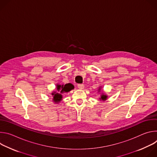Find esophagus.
<instances>
[{
	"mask_svg": "<svg viewBox=\"0 0 157 157\" xmlns=\"http://www.w3.org/2000/svg\"><path fill=\"white\" fill-rule=\"evenodd\" d=\"M78 87L79 89H84V86L82 84H78Z\"/></svg>",
	"mask_w": 157,
	"mask_h": 157,
	"instance_id": "34e87169",
	"label": "esophagus"
}]
</instances>
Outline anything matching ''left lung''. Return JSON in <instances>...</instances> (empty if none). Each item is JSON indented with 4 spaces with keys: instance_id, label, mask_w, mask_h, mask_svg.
<instances>
[{
    "instance_id": "obj_1",
    "label": "left lung",
    "mask_w": 157,
    "mask_h": 157,
    "mask_svg": "<svg viewBox=\"0 0 157 157\" xmlns=\"http://www.w3.org/2000/svg\"><path fill=\"white\" fill-rule=\"evenodd\" d=\"M99 92L100 91V90H101V87H99ZM107 96H106L105 94H104V93H102V94H101V98H99V99L101 100V101H105L106 99H107Z\"/></svg>"
}]
</instances>
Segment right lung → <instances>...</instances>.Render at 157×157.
<instances>
[{
	"instance_id": "add662e5",
	"label": "right lung",
	"mask_w": 157,
	"mask_h": 157,
	"mask_svg": "<svg viewBox=\"0 0 157 157\" xmlns=\"http://www.w3.org/2000/svg\"><path fill=\"white\" fill-rule=\"evenodd\" d=\"M74 89V86L71 84V83H68L64 85H59V84H57L56 85V89L58 92H59L60 93H56L55 91L53 92V93H52V95L53 96V101L55 102V103H58L59 102H60L62 99V93H68L69 91H70L72 89Z\"/></svg>"
}]
</instances>
